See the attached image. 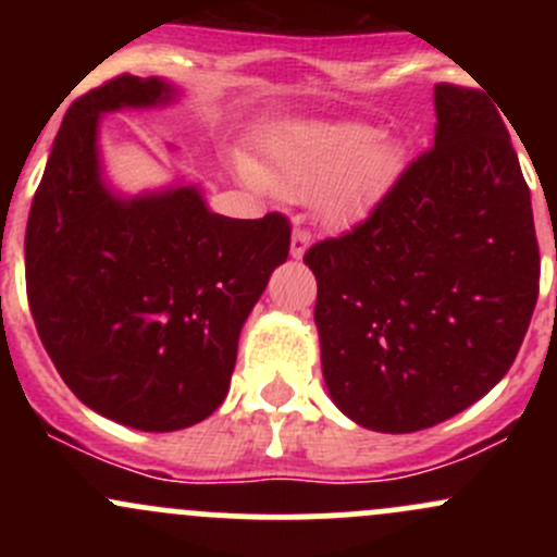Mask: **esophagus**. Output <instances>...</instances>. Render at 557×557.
<instances>
[{
	"mask_svg": "<svg viewBox=\"0 0 557 557\" xmlns=\"http://www.w3.org/2000/svg\"><path fill=\"white\" fill-rule=\"evenodd\" d=\"M310 245H312V234L307 232L305 226H296L294 234H290V256L301 258Z\"/></svg>",
	"mask_w": 557,
	"mask_h": 557,
	"instance_id": "obj_1",
	"label": "esophagus"
}]
</instances>
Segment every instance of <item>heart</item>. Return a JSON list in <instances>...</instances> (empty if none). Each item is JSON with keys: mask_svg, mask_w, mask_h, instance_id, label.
Returning <instances> with one entry per match:
<instances>
[{"mask_svg": "<svg viewBox=\"0 0 557 557\" xmlns=\"http://www.w3.org/2000/svg\"><path fill=\"white\" fill-rule=\"evenodd\" d=\"M372 132L361 126H288L272 139L252 183L285 199H318L331 223L356 221L387 174L385 150H363Z\"/></svg>", "mask_w": 557, "mask_h": 557, "instance_id": "1", "label": "heart"}]
</instances>
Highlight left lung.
<instances>
[{
    "mask_svg": "<svg viewBox=\"0 0 557 557\" xmlns=\"http://www.w3.org/2000/svg\"><path fill=\"white\" fill-rule=\"evenodd\" d=\"M434 148L372 215L305 252L336 407L383 434L480 401L518 356L539 296L531 190L496 104L434 88Z\"/></svg>",
    "mask_w": 557,
    "mask_h": 557,
    "instance_id": "1",
    "label": "left lung"
}]
</instances>
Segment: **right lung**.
Masks as SVG:
<instances>
[{
    "instance_id": "obj_1",
    "label": "right lung",
    "mask_w": 557,
    "mask_h": 557,
    "mask_svg": "<svg viewBox=\"0 0 557 557\" xmlns=\"http://www.w3.org/2000/svg\"><path fill=\"white\" fill-rule=\"evenodd\" d=\"M174 99L161 77L134 75L75 99L24 243L29 310L61 380L94 412L156 434L221 407L239 331L290 247L285 215H218L196 185L107 188L99 115Z\"/></svg>"
}]
</instances>
